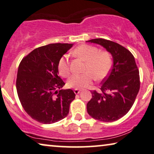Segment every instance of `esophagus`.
<instances>
[{
    "mask_svg": "<svg viewBox=\"0 0 154 154\" xmlns=\"http://www.w3.org/2000/svg\"><path fill=\"white\" fill-rule=\"evenodd\" d=\"M80 91H81V90H80V89H75L74 90V92H75V94H79V93H80Z\"/></svg>",
    "mask_w": 154,
    "mask_h": 154,
    "instance_id": "34e87169",
    "label": "esophagus"
}]
</instances>
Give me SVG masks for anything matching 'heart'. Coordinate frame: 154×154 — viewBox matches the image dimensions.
Segmentation results:
<instances>
[{"label": "heart", "mask_w": 154, "mask_h": 154, "mask_svg": "<svg viewBox=\"0 0 154 154\" xmlns=\"http://www.w3.org/2000/svg\"><path fill=\"white\" fill-rule=\"evenodd\" d=\"M77 58L85 61L84 74L72 75L67 82L70 88L81 89L88 87L93 79L97 81L104 79L111 70L113 59L110 52L100 51L97 47L84 44L75 48L72 52ZM59 74L64 77L69 76L70 69L68 59L63 56L58 62Z\"/></svg>", "instance_id": "b5f03b06"}]
</instances>
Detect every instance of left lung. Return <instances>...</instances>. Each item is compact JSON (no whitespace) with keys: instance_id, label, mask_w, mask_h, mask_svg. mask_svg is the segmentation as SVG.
<instances>
[{"instance_id":"left-lung-1","label":"left lung","mask_w":154,"mask_h":154,"mask_svg":"<svg viewBox=\"0 0 154 154\" xmlns=\"http://www.w3.org/2000/svg\"><path fill=\"white\" fill-rule=\"evenodd\" d=\"M88 41L106 48L113 56V65L100 91H91L87 111L100 121H116L128 113L136 100L140 86L139 70L134 55L122 45L101 38Z\"/></svg>"}]
</instances>
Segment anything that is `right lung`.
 I'll use <instances>...</instances> for the list:
<instances>
[{
    "instance_id": "add662e5",
    "label": "right lung",
    "mask_w": 154,
    "mask_h": 154,
    "mask_svg": "<svg viewBox=\"0 0 154 154\" xmlns=\"http://www.w3.org/2000/svg\"><path fill=\"white\" fill-rule=\"evenodd\" d=\"M72 45L51 43L37 48L19 64L16 82L18 98L25 111L38 122H57L69 113L75 94L71 89H61L65 83L58 75V62Z\"/></svg>"
}]
</instances>
